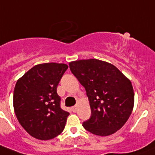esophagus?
Returning a JSON list of instances; mask_svg holds the SVG:
<instances>
[{"label":"esophagus","instance_id":"obj_1","mask_svg":"<svg viewBox=\"0 0 155 155\" xmlns=\"http://www.w3.org/2000/svg\"><path fill=\"white\" fill-rule=\"evenodd\" d=\"M71 110H72V112L75 113L78 110V106H75L73 107H71Z\"/></svg>","mask_w":155,"mask_h":155}]
</instances>
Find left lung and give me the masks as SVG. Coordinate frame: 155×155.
I'll return each mask as SVG.
<instances>
[{
  "instance_id": "obj_1",
  "label": "left lung",
  "mask_w": 155,
  "mask_h": 155,
  "mask_svg": "<svg viewBox=\"0 0 155 155\" xmlns=\"http://www.w3.org/2000/svg\"><path fill=\"white\" fill-rule=\"evenodd\" d=\"M69 68L84 86L91 116L83 123L88 132L110 136L124 126L134 106L132 83L117 68L97 59L75 61Z\"/></svg>"
}]
</instances>
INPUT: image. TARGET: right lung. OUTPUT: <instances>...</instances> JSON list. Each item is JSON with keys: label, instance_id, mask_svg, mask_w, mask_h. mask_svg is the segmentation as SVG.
<instances>
[{"label": "right lung", "instance_id": "right-lung-1", "mask_svg": "<svg viewBox=\"0 0 155 155\" xmlns=\"http://www.w3.org/2000/svg\"><path fill=\"white\" fill-rule=\"evenodd\" d=\"M68 68L65 64H39L16 82L14 111L19 124L32 137L49 140L63 132L69 113L60 106L57 87Z\"/></svg>", "mask_w": 155, "mask_h": 155}]
</instances>
